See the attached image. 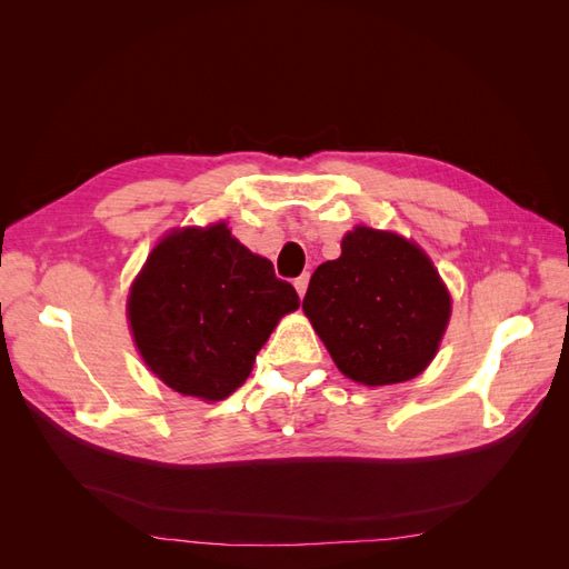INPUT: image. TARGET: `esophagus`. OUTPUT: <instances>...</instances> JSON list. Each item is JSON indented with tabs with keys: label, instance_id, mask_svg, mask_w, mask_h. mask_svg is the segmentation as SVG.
I'll list each match as a JSON object with an SVG mask.
<instances>
[{
	"label": "esophagus",
	"instance_id": "34e87169",
	"mask_svg": "<svg viewBox=\"0 0 569 569\" xmlns=\"http://www.w3.org/2000/svg\"><path fill=\"white\" fill-rule=\"evenodd\" d=\"M308 280H311V278H308V274H301V278H297V280H295V287H297V291H299V297H301V299H303L306 289H308Z\"/></svg>",
	"mask_w": 569,
	"mask_h": 569
}]
</instances>
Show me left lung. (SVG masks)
I'll use <instances>...</instances> for the list:
<instances>
[{
	"label": "left lung",
	"mask_w": 569,
	"mask_h": 569,
	"mask_svg": "<svg viewBox=\"0 0 569 569\" xmlns=\"http://www.w3.org/2000/svg\"><path fill=\"white\" fill-rule=\"evenodd\" d=\"M303 313L343 375L382 387L429 366L449 325L451 297L420 247L356 228L341 239L337 261L313 272Z\"/></svg>",
	"instance_id": "1"
}]
</instances>
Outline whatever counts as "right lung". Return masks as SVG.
Returning <instances> with one entry per match:
<instances>
[{
  "label": "right lung",
  "mask_w": 569,
  "mask_h": 569,
  "mask_svg": "<svg viewBox=\"0 0 569 569\" xmlns=\"http://www.w3.org/2000/svg\"><path fill=\"white\" fill-rule=\"evenodd\" d=\"M299 295L218 222L168 234L128 299L134 343L153 375L184 396L220 401L242 387L256 353Z\"/></svg>",
  "instance_id": "1"
}]
</instances>
